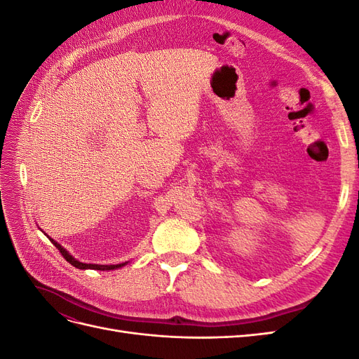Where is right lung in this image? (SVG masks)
<instances>
[{
  "label": "right lung",
  "mask_w": 359,
  "mask_h": 359,
  "mask_svg": "<svg viewBox=\"0 0 359 359\" xmlns=\"http://www.w3.org/2000/svg\"><path fill=\"white\" fill-rule=\"evenodd\" d=\"M46 235V233H45ZM49 238V236H48ZM50 240V243L55 245L58 250H60V253L64 256V259L67 260L69 264H72L74 268H78V269H97V271H111V269H118V268H123V266H126L128 262H123V264H116V265H99V264H83V262H81V260H78V259H74L66 248H64L61 244H58L57 241H53L52 238H49Z\"/></svg>",
  "instance_id": "1"
}]
</instances>
